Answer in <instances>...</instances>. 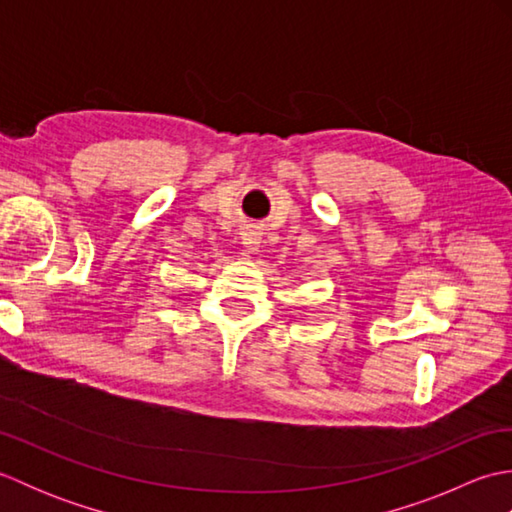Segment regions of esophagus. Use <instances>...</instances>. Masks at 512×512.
I'll list each match as a JSON object with an SVG mask.
<instances>
[{"instance_id": "obj_1", "label": "esophagus", "mask_w": 512, "mask_h": 512, "mask_svg": "<svg viewBox=\"0 0 512 512\" xmlns=\"http://www.w3.org/2000/svg\"><path fill=\"white\" fill-rule=\"evenodd\" d=\"M242 244L246 246L248 253H255L257 246H259V233L250 231V228H248V231H244V233H242Z\"/></svg>"}]
</instances>
